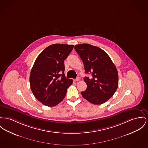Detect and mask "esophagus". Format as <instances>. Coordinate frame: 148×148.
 <instances>
[{"instance_id": "34e87169", "label": "esophagus", "mask_w": 148, "mask_h": 148, "mask_svg": "<svg viewBox=\"0 0 148 148\" xmlns=\"http://www.w3.org/2000/svg\"><path fill=\"white\" fill-rule=\"evenodd\" d=\"M79 79H80V78H79V77H77L76 79H75V81H79Z\"/></svg>"}]
</instances>
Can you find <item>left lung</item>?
I'll use <instances>...</instances> for the list:
<instances>
[{
    "mask_svg": "<svg viewBox=\"0 0 148 148\" xmlns=\"http://www.w3.org/2000/svg\"><path fill=\"white\" fill-rule=\"evenodd\" d=\"M75 49L84 64L87 88L81 92L84 98L94 104H101L110 98L118 85L117 69L108 55L98 47L89 44L76 45Z\"/></svg>",
    "mask_w": 148,
    "mask_h": 148,
    "instance_id": "8db88e82",
    "label": "left lung"
}]
</instances>
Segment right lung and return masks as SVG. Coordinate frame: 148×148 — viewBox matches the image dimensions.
<instances>
[{"label": "right lung", "mask_w": 148, "mask_h": 148, "mask_svg": "<svg viewBox=\"0 0 148 148\" xmlns=\"http://www.w3.org/2000/svg\"><path fill=\"white\" fill-rule=\"evenodd\" d=\"M73 45L54 44L42 50L31 71L30 87L42 104L48 107L58 104L64 98L73 80L64 76V59Z\"/></svg>", "instance_id": "1"}]
</instances>
